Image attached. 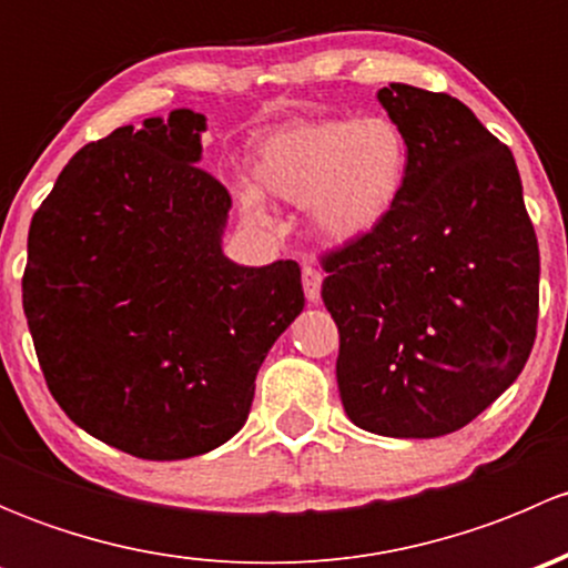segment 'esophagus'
Instances as JSON below:
<instances>
[{"label":"esophagus","instance_id":"34e87169","mask_svg":"<svg viewBox=\"0 0 568 568\" xmlns=\"http://www.w3.org/2000/svg\"><path fill=\"white\" fill-rule=\"evenodd\" d=\"M321 272L316 266H311V263H305L302 266V285H305V296L307 302H318L321 300Z\"/></svg>","mask_w":568,"mask_h":568}]
</instances>
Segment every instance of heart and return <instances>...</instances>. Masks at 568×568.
<instances>
[{
	"instance_id": "heart-1",
	"label": "heart",
	"mask_w": 568,
	"mask_h": 568,
	"mask_svg": "<svg viewBox=\"0 0 568 568\" xmlns=\"http://www.w3.org/2000/svg\"><path fill=\"white\" fill-rule=\"evenodd\" d=\"M409 162V140L387 114L294 120L255 142L252 186L239 189V203L252 222L266 220L261 194L302 203L313 236L341 247L385 225Z\"/></svg>"
}]
</instances>
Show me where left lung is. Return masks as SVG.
Here are the masks:
<instances>
[{
	"instance_id": "1",
	"label": "left lung",
	"mask_w": 568,
	"mask_h": 568,
	"mask_svg": "<svg viewBox=\"0 0 568 568\" xmlns=\"http://www.w3.org/2000/svg\"><path fill=\"white\" fill-rule=\"evenodd\" d=\"M409 178L371 236L324 257L354 426L398 439L459 432L517 382L538 321V242L511 151L445 93L390 82Z\"/></svg>"
}]
</instances>
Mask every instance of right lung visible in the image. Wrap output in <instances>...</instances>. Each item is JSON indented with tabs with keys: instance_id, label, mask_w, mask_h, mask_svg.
I'll return each mask as SVG.
<instances>
[{
	"instance_id": "obj_1",
	"label": "right lung",
	"mask_w": 568,
	"mask_h": 568,
	"mask_svg": "<svg viewBox=\"0 0 568 568\" xmlns=\"http://www.w3.org/2000/svg\"><path fill=\"white\" fill-rule=\"evenodd\" d=\"M205 114L120 125L32 216L24 313L45 385L101 443L151 462L225 445L268 348L305 307L296 261L222 252L231 194L197 168Z\"/></svg>"
}]
</instances>
